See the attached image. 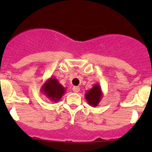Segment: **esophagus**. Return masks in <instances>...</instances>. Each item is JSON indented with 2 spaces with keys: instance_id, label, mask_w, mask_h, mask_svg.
I'll return each instance as SVG.
<instances>
[{
  "instance_id": "34e87169",
  "label": "esophagus",
  "mask_w": 152,
  "mask_h": 152,
  "mask_svg": "<svg viewBox=\"0 0 152 152\" xmlns=\"http://www.w3.org/2000/svg\"><path fill=\"white\" fill-rule=\"evenodd\" d=\"M79 90H80V88H79V87H77V86H74V87H73V91L74 92V93H78V92H79Z\"/></svg>"
}]
</instances>
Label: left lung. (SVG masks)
Listing matches in <instances>:
<instances>
[{
	"mask_svg": "<svg viewBox=\"0 0 152 152\" xmlns=\"http://www.w3.org/2000/svg\"><path fill=\"white\" fill-rule=\"evenodd\" d=\"M102 87L99 84H96L91 89L86 92L85 96L87 103L91 107H97L103 98Z\"/></svg>",
	"mask_w": 152,
	"mask_h": 152,
	"instance_id": "obj_1",
	"label": "left lung"
}]
</instances>
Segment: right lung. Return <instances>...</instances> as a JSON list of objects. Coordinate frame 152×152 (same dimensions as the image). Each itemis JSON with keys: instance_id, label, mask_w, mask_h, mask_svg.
<instances>
[{"instance_id": "obj_1", "label": "right lung", "mask_w": 152, "mask_h": 152, "mask_svg": "<svg viewBox=\"0 0 152 152\" xmlns=\"http://www.w3.org/2000/svg\"><path fill=\"white\" fill-rule=\"evenodd\" d=\"M40 91L45 94L50 101L57 102L63 96L66 90L56 78L50 77L42 85Z\"/></svg>"}]
</instances>
